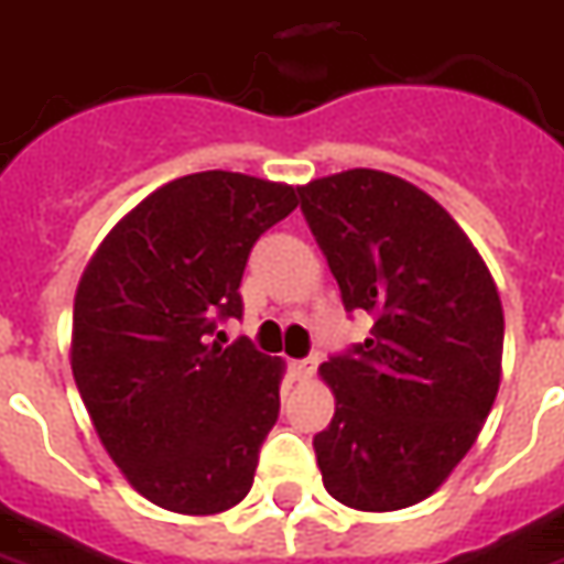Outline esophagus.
Returning a JSON list of instances; mask_svg holds the SVG:
<instances>
[{"label":"esophagus","mask_w":564,"mask_h":564,"mask_svg":"<svg viewBox=\"0 0 564 564\" xmlns=\"http://www.w3.org/2000/svg\"><path fill=\"white\" fill-rule=\"evenodd\" d=\"M312 373H314L312 358H305V361H290V377L296 379V382H305V379H312Z\"/></svg>","instance_id":"1"}]
</instances>
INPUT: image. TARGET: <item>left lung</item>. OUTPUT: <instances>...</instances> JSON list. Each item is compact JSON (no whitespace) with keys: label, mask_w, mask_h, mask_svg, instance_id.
Instances as JSON below:
<instances>
[{"label":"left lung","mask_w":564,"mask_h":564,"mask_svg":"<svg viewBox=\"0 0 564 564\" xmlns=\"http://www.w3.org/2000/svg\"><path fill=\"white\" fill-rule=\"evenodd\" d=\"M348 312L370 339L321 364L336 398L314 454L330 497L361 512L426 500L485 426L500 389L503 305L442 203L379 170L299 187Z\"/></svg>","instance_id":"8db88e82"}]
</instances>
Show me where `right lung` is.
<instances>
[{"label":"right lung","mask_w":564,"mask_h":564,"mask_svg":"<svg viewBox=\"0 0 564 564\" xmlns=\"http://www.w3.org/2000/svg\"><path fill=\"white\" fill-rule=\"evenodd\" d=\"M296 206L293 185L194 172L126 213L79 278L76 389L110 459L156 507L216 516L250 494L283 361L213 336L243 314L252 243Z\"/></svg>","instance_id":"obj_1"}]
</instances>
